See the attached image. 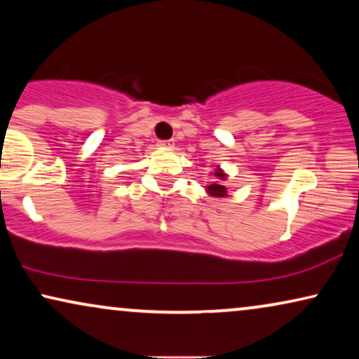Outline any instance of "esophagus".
Returning a JSON list of instances; mask_svg holds the SVG:
<instances>
[{
    "label": "esophagus",
    "mask_w": 359,
    "mask_h": 359,
    "mask_svg": "<svg viewBox=\"0 0 359 359\" xmlns=\"http://www.w3.org/2000/svg\"><path fill=\"white\" fill-rule=\"evenodd\" d=\"M158 145L163 147V149H173L175 140H161V142H158Z\"/></svg>",
    "instance_id": "34e87169"
}]
</instances>
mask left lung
<instances>
[{
	"instance_id": "obj_1",
	"label": "left lung",
	"mask_w": 359,
	"mask_h": 359,
	"mask_svg": "<svg viewBox=\"0 0 359 359\" xmlns=\"http://www.w3.org/2000/svg\"><path fill=\"white\" fill-rule=\"evenodd\" d=\"M214 180L210 181V183L205 186V193H208L210 198H225L227 196V188H225L222 181L227 180V175L224 173L222 168H215L214 170Z\"/></svg>"
}]
</instances>
